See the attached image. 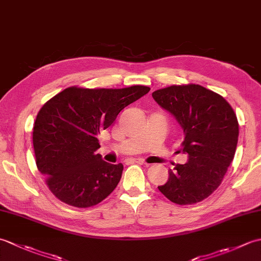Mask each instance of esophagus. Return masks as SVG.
Returning <instances> with one entry per match:
<instances>
[{
  "label": "esophagus",
  "mask_w": 261,
  "mask_h": 261,
  "mask_svg": "<svg viewBox=\"0 0 261 261\" xmlns=\"http://www.w3.org/2000/svg\"><path fill=\"white\" fill-rule=\"evenodd\" d=\"M130 163H138V164H140V165H145L146 164V162L143 159H139V158H132V159H130L129 160Z\"/></svg>",
  "instance_id": "1"
}]
</instances>
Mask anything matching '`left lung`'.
Instances as JSON below:
<instances>
[{
  "label": "left lung",
  "mask_w": 261,
  "mask_h": 261,
  "mask_svg": "<svg viewBox=\"0 0 261 261\" xmlns=\"http://www.w3.org/2000/svg\"><path fill=\"white\" fill-rule=\"evenodd\" d=\"M152 97L178 121L188 154L186 164L168 170L167 182L158 190L175 204L201 202L220 186L233 160L239 137L234 111L218 93L196 84L162 88Z\"/></svg>",
  "instance_id": "1"
}]
</instances>
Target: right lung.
Wrapping results in <instances>:
<instances>
[{
    "label": "right lung",
    "instance_id": "1",
    "mask_svg": "<svg viewBox=\"0 0 261 261\" xmlns=\"http://www.w3.org/2000/svg\"><path fill=\"white\" fill-rule=\"evenodd\" d=\"M150 91L148 86L82 88L58 93L38 112L33 124V149L39 171L60 201L91 207L118 186L123 165L104 162L96 153L97 136L127 105Z\"/></svg>",
    "mask_w": 261,
    "mask_h": 261
}]
</instances>
